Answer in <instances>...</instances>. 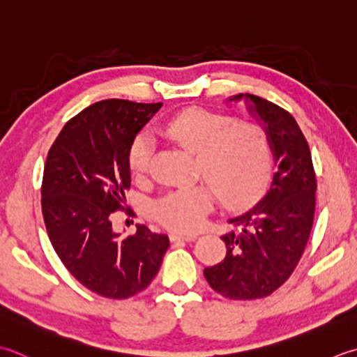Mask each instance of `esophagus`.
Returning a JSON list of instances; mask_svg holds the SVG:
<instances>
[{
	"mask_svg": "<svg viewBox=\"0 0 357 357\" xmlns=\"http://www.w3.org/2000/svg\"><path fill=\"white\" fill-rule=\"evenodd\" d=\"M195 238H197V236L195 235H184V234H172L170 235V240L172 241H195Z\"/></svg>",
	"mask_w": 357,
	"mask_h": 357,
	"instance_id": "obj_1",
	"label": "esophagus"
}]
</instances>
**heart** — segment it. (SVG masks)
Instances as JSON below:
<instances>
[{"mask_svg":"<svg viewBox=\"0 0 357 357\" xmlns=\"http://www.w3.org/2000/svg\"><path fill=\"white\" fill-rule=\"evenodd\" d=\"M167 136L197 155V173L213 187L226 207H241L266 187L272 170V145L266 130L252 122H236L227 114L192 108L167 123ZM155 142L149 135L135 139L130 170L137 181L149 176ZM215 195L204 184L181 188L160 198L155 216L172 229L193 232L212 211Z\"/></svg>","mask_w":357,"mask_h":357,"instance_id":"heart-1","label":"heart"}]
</instances>
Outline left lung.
I'll return each mask as SVG.
<instances>
[{
    "label": "left lung",
    "instance_id": "1",
    "mask_svg": "<svg viewBox=\"0 0 357 357\" xmlns=\"http://www.w3.org/2000/svg\"><path fill=\"white\" fill-rule=\"evenodd\" d=\"M266 130L277 172L266 195L249 211L227 220L236 230L221 236L226 257L204 269L213 291L232 300L272 294L288 280L308 243L316 211V173L302 130L288 111L254 94H236Z\"/></svg>",
    "mask_w": 357,
    "mask_h": 357
}]
</instances>
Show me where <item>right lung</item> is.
<instances>
[{
	"label": "right lung",
	"mask_w": 357,
	"mask_h": 357,
	"mask_svg": "<svg viewBox=\"0 0 357 357\" xmlns=\"http://www.w3.org/2000/svg\"><path fill=\"white\" fill-rule=\"evenodd\" d=\"M162 103L108 99L73 117L47 153L41 211L61 263L85 288L108 298L144 291L159 272L169 236L136 225L122 238L111 213L131 184L130 149Z\"/></svg>",
	"instance_id": "add662e5"
}]
</instances>
